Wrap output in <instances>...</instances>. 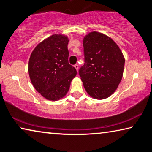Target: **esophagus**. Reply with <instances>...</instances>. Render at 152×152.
Segmentation results:
<instances>
[{
    "label": "esophagus",
    "instance_id": "34e87169",
    "mask_svg": "<svg viewBox=\"0 0 152 152\" xmlns=\"http://www.w3.org/2000/svg\"><path fill=\"white\" fill-rule=\"evenodd\" d=\"M74 68H75L76 71L78 72V65H77V64H76V65L74 66Z\"/></svg>",
    "mask_w": 152,
    "mask_h": 152
}]
</instances>
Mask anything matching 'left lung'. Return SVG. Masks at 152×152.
<instances>
[{
	"label": "left lung",
	"instance_id": "obj_1",
	"mask_svg": "<svg viewBox=\"0 0 152 152\" xmlns=\"http://www.w3.org/2000/svg\"><path fill=\"white\" fill-rule=\"evenodd\" d=\"M84 63L79 70L90 96L102 100L114 93L121 81L125 58L118 45L104 33L92 31L84 37Z\"/></svg>",
	"mask_w": 152,
	"mask_h": 152
}]
</instances>
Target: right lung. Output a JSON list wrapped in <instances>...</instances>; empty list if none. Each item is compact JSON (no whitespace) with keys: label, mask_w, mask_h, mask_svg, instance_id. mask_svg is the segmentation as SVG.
<instances>
[{"label":"right lung","mask_w":152,"mask_h":152,"mask_svg":"<svg viewBox=\"0 0 152 152\" xmlns=\"http://www.w3.org/2000/svg\"><path fill=\"white\" fill-rule=\"evenodd\" d=\"M68 36L53 34L38 43L30 56L28 71L33 86L43 97L56 101L66 96L76 75L69 64Z\"/></svg>","instance_id":"add662e5"}]
</instances>
